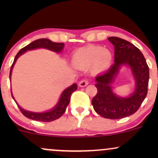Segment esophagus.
<instances>
[{
  "label": "esophagus",
  "instance_id": "obj_1",
  "mask_svg": "<svg viewBox=\"0 0 158 158\" xmlns=\"http://www.w3.org/2000/svg\"><path fill=\"white\" fill-rule=\"evenodd\" d=\"M88 82H89V81H88V79H83V80L79 81V87H85L86 85H88Z\"/></svg>",
  "mask_w": 158,
  "mask_h": 158
}]
</instances>
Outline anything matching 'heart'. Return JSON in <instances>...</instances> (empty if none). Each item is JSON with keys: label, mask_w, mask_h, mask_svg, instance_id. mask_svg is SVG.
Segmentation results:
<instances>
[{"label": "heart", "mask_w": 158, "mask_h": 158, "mask_svg": "<svg viewBox=\"0 0 158 158\" xmlns=\"http://www.w3.org/2000/svg\"><path fill=\"white\" fill-rule=\"evenodd\" d=\"M73 61L74 64L81 67H88L93 64L94 70L100 72L109 68L112 54L109 50L102 47H88L76 52Z\"/></svg>", "instance_id": "heart-1"}]
</instances>
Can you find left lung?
<instances>
[{"label":"left lung","mask_w":158,"mask_h":158,"mask_svg":"<svg viewBox=\"0 0 158 158\" xmlns=\"http://www.w3.org/2000/svg\"><path fill=\"white\" fill-rule=\"evenodd\" d=\"M114 46V64L106 73L96 77L97 94L92 99L94 109L107 119L124 118L139 109L147 95L149 69L144 56L137 47L118 37L108 39ZM122 65H128L135 77V91L128 98L114 94L111 84Z\"/></svg>","instance_id":"obj_1"}]
</instances>
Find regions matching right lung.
Here are the masks:
<instances>
[{
  "label": "right lung",
  "mask_w": 158,
  "mask_h": 158,
  "mask_svg": "<svg viewBox=\"0 0 158 158\" xmlns=\"http://www.w3.org/2000/svg\"><path fill=\"white\" fill-rule=\"evenodd\" d=\"M64 43L52 42V41H50V39H40L32 41V43H30V44L27 45L26 47L21 49V50H20V51L17 53V55L15 56L13 63H12V66H11L10 79H11L12 70L16 60H17L18 58H19L20 56L22 55V54L24 53L25 52H27V50H34V49L36 48H45L56 52H60L61 50H63V48H64ZM77 89V84L72 85L71 86L66 88V89L62 92V94H61V97L60 99H59V102L57 103V105H56L52 109L49 110V111L43 112V113H35V112H31L29 111V110L23 109V108L18 104L17 102H15L12 94V97L14 99V100H15L16 104L18 105V107L19 108L21 113H22L25 117H27V118L33 119V120L36 121H40V122H51V121L56 120V119H59V117H61V116H62V114L64 113L65 110H66L67 106H68L69 102H70L71 94Z\"/></svg>",
  "instance_id": "obj_1"
}]
</instances>
